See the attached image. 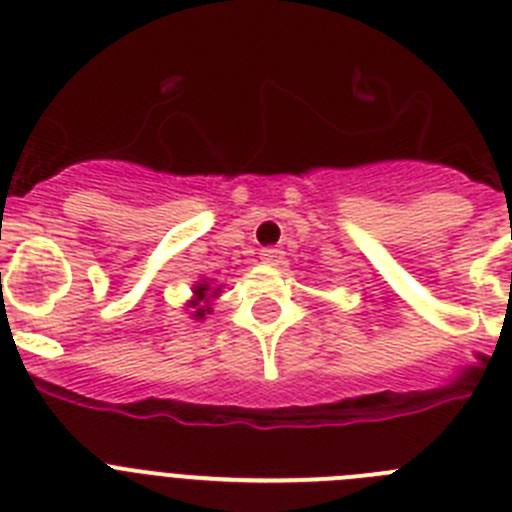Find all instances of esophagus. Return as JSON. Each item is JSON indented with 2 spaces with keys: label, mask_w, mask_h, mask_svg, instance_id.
I'll use <instances>...</instances> for the list:
<instances>
[{
  "label": "esophagus",
  "mask_w": 512,
  "mask_h": 512,
  "mask_svg": "<svg viewBox=\"0 0 512 512\" xmlns=\"http://www.w3.org/2000/svg\"><path fill=\"white\" fill-rule=\"evenodd\" d=\"M282 256H284L282 248H274V246H269V248H264V251H261V261H264V264H269V266H277L279 261H282Z\"/></svg>",
  "instance_id": "34e87169"
}]
</instances>
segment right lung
<instances>
[{
	"instance_id": "1",
	"label": "right lung",
	"mask_w": 512,
	"mask_h": 512,
	"mask_svg": "<svg viewBox=\"0 0 512 512\" xmlns=\"http://www.w3.org/2000/svg\"><path fill=\"white\" fill-rule=\"evenodd\" d=\"M194 295H197V300H205V297H207V284H197V289H194ZM207 310H210V307H200V310L194 312V318H205Z\"/></svg>"
}]
</instances>
